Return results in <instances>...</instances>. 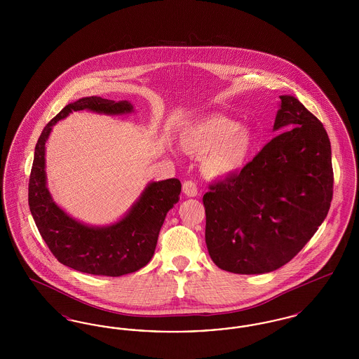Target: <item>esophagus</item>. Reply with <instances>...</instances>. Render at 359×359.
<instances>
[{
  "label": "esophagus",
  "mask_w": 359,
  "mask_h": 359,
  "mask_svg": "<svg viewBox=\"0 0 359 359\" xmlns=\"http://www.w3.org/2000/svg\"><path fill=\"white\" fill-rule=\"evenodd\" d=\"M183 192H184V195L188 196V198H195L198 195V187H196V184L194 182L187 180L183 184Z\"/></svg>",
  "instance_id": "esophagus-1"
}]
</instances>
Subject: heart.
Returning <instances> with one entry per match:
<instances>
[{"label": "heart", "instance_id": "obj_1", "mask_svg": "<svg viewBox=\"0 0 359 359\" xmlns=\"http://www.w3.org/2000/svg\"><path fill=\"white\" fill-rule=\"evenodd\" d=\"M253 144L255 138L249 128L223 116L201 121L180 137V145L186 152L205 154L201 160L202 170L217 179L238 172L252 152Z\"/></svg>", "mask_w": 359, "mask_h": 359}]
</instances>
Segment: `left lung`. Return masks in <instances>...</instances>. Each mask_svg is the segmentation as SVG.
Instances as JSON below:
<instances>
[{"mask_svg":"<svg viewBox=\"0 0 359 359\" xmlns=\"http://www.w3.org/2000/svg\"><path fill=\"white\" fill-rule=\"evenodd\" d=\"M269 141L242 171L203 196L205 245L226 272L262 274L290 262L328 214L334 173L322 122L280 95Z\"/></svg>","mask_w":359,"mask_h":359,"instance_id":"obj_1","label":"left lung"}]
</instances>
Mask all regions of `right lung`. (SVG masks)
Instances as JSON below:
<instances>
[{"label": "right lung", "mask_w": 359, "mask_h": 359, "mask_svg": "<svg viewBox=\"0 0 359 359\" xmlns=\"http://www.w3.org/2000/svg\"><path fill=\"white\" fill-rule=\"evenodd\" d=\"M88 110L104 116L135 113L129 101L85 97L69 103L47 123L34 148L28 203L34 223L52 255L63 265L82 273L120 277L144 268L154 255L167 212L177 203L179 179L149 182L132 207L116 222L94 226L72 218L57 205L47 187L46 142L52 128L72 111Z\"/></svg>", "instance_id": "1"}]
</instances>
